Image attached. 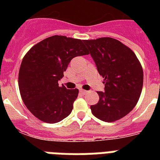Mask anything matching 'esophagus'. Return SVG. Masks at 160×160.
<instances>
[{"instance_id": "obj_1", "label": "esophagus", "mask_w": 160, "mask_h": 160, "mask_svg": "<svg viewBox=\"0 0 160 160\" xmlns=\"http://www.w3.org/2000/svg\"><path fill=\"white\" fill-rule=\"evenodd\" d=\"M80 92L81 93L82 95H85V94H86V93H87L88 91H86V90H80Z\"/></svg>"}]
</instances>
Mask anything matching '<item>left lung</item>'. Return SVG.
<instances>
[{
	"label": "left lung",
	"mask_w": 160,
	"mask_h": 160,
	"mask_svg": "<svg viewBox=\"0 0 160 160\" xmlns=\"http://www.w3.org/2000/svg\"><path fill=\"white\" fill-rule=\"evenodd\" d=\"M84 43L105 84V92L98 91L100 100L90 106L91 112L103 121L119 120L134 109L141 95V64L134 51L116 39L101 37Z\"/></svg>",
	"instance_id": "8db88e82"
}]
</instances>
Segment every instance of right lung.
Wrapping results in <instances>:
<instances>
[{
  "instance_id": "add662e5",
  "label": "right lung",
  "mask_w": 160,
  "mask_h": 160,
  "mask_svg": "<svg viewBox=\"0 0 160 160\" xmlns=\"http://www.w3.org/2000/svg\"><path fill=\"white\" fill-rule=\"evenodd\" d=\"M89 55L84 40L53 36L32 46L19 70L21 99L34 116L48 124L57 123L71 113L78 89L68 90L58 81L74 57Z\"/></svg>"
}]
</instances>
